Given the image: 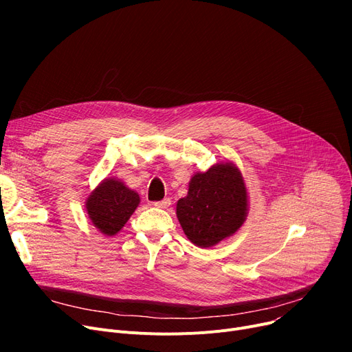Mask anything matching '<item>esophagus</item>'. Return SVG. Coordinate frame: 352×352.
Returning a JSON list of instances; mask_svg holds the SVG:
<instances>
[{
    "label": "esophagus",
    "mask_w": 352,
    "mask_h": 352,
    "mask_svg": "<svg viewBox=\"0 0 352 352\" xmlns=\"http://www.w3.org/2000/svg\"><path fill=\"white\" fill-rule=\"evenodd\" d=\"M154 207H157V208H168L170 206H171V199L170 198H164V199H161V201H157V202H154L153 204Z\"/></svg>",
    "instance_id": "esophagus-1"
}]
</instances>
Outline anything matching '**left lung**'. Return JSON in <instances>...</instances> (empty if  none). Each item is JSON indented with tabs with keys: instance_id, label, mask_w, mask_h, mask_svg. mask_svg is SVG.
<instances>
[{
	"instance_id": "left-lung-1",
	"label": "left lung",
	"mask_w": 352,
	"mask_h": 352,
	"mask_svg": "<svg viewBox=\"0 0 352 352\" xmlns=\"http://www.w3.org/2000/svg\"><path fill=\"white\" fill-rule=\"evenodd\" d=\"M248 214L245 182L232 162H219L192 175L188 194L177 202V218L190 241L201 248L235 234Z\"/></svg>"
}]
</instances>
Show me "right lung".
Returning <instances> with one entry per match:
<instances>
[{
    "mask_svg": "<svg viewBox=\"0 0 352 352\" xmlns=\"http://www.w3.org/2000/svg\"><path fill=\"white\" fill-rule=\"evenodd\" d=\"M140 204V195L117 178H105L87 198L85 208L92 226L104 235H116Z\"/></svg>",
    "mask_w": 352,
    "mask_h": 352,
    "instance_id": "right-lung-1",
    "label": "right lung"
}]
</instances>
